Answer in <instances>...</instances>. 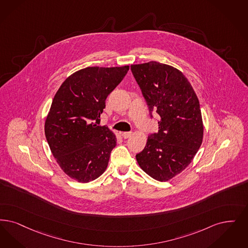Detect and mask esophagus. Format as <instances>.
I'll return each instance as SVG.
<instances>
[{"label": "esophagus", "mask_w": 248, "mask_h": 248, "mask_svg": "<svg viewBox=\"0 0 248 248\" xmlns=\"http://www.w3.org/2000/svg\"><path fill=\"white\" fill-rule=\"evenodd\" d=\"M131 135H132V132H124V133H122V137L124 139L130 138Z\"/></svg>", "instance_id": "obj_1"}]
</instances>
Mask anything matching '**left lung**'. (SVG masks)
<instances>
[{
	"label": "left lung",
	"instance_id": "1",
	"mask_svg": "<svg viewBox=\"0 0 248 248\" xmlns=\"http://www.w3.org/2000/svg\"><path fill=\"white\" fill-rule=\"evenodd\" d=\"M131 70L150 116L153 111L159 115L158 133L149 135L136 158L150 177L165 182L188 166L202 144L199 101L187 78L170 65L149 62Z\"/></svg>",
	"mask_w": 248,
	"mask_h": 248
}]
</instances>
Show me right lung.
Returning <instances> with one entry per match:
<instances>
[{
  "label": "right lung",
  "instance_id": "right-lung-1",
  "mask_svg": "<svg viewBox=\"0 0 248 248\" xmlns=\"http://www.w3.org/2000/svg\"><path fill=\"white\" fill-rule=\"evenodd\" d=\"M128 70V65L79 70L64 80L52 99L46 139L60 167L79 183L98 178L108 166L116 138L99 125L100 114Z\"/></svg>",
  "mask_w": 248,
  "mask_h": 248
}]
</instances>
